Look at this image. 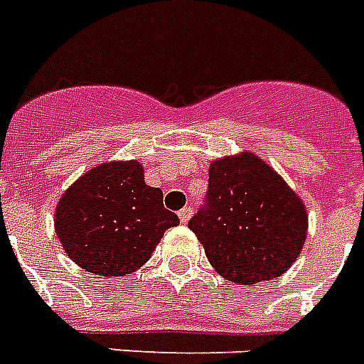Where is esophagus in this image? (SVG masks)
Listing matches in <instances>:
<instances>
[{
	"instance_id": "esophagus-1",
	"label": "esophagus",
	"mask_w": 364,
	"mask_h": 364,
	"mask_svg": "<svg viewBox=\"0 0 364 364\" xmlns=\"http://www.w3.org/2000/svg\"><path fill=\"white\" fill-rule=\"evenodd\" d=\"M191 215H193V208H191V205H185V208H183V210L179 211V221H181V223H188Z\"/></svg>"
}]
</instances>
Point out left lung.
I'll list each match as a JSON object with an SVG mask.
<instances>
[{
  "label": "left lung",
  "mask_w": 364,
  "mask_h": 364,
  "mask_svg": "<svg viewBox=\"0 0 364 364\" xmlns=\"http://www.w3.org/2000/svg\"><path fill=\"white\" fill-rule=\"evenodd\" d=\"M188 228L223 277L247 285L287 272L304 245L308 215L270 166L243 153L210 166L204 205Z\"/></svg>",
  "instance_id": "1"
}]
</instances>
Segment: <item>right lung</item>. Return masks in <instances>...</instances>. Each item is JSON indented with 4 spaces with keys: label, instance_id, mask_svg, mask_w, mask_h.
<instances>
[{
    "label": "right lung",
    "instance_id": "1",
    "mask_svg": "<svg viewBox=\"0 0 364 364\" xmlns=\"http://www.w3.org/2000/svg\"><path fill=\"white\" fill-rule=\"evenodd\" d=\"M149 187L139 162H107L73 183L56 205L54 227L70 259L96 276H124L153 255L179 219Z\"/></svg>",
    "mask_w": 364,
    "mask_h": 364
}]
</instances>
